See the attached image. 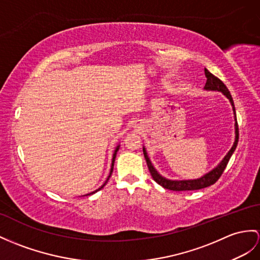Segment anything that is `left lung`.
<instances>
[{
	"mask_svg": "<svg viewBox=\"0 0 260 260\" xmlns=\"http://www.w3.org/2000/svg\"><path fill=\"white\" fill-rule=\"evenodd\" d=\"M205 76H206L207 80H206L204 89L205 90L220 91L225 97H227V99L230 100L231 105L233 106V111H234V115H235V142H234L232 149L229 151V153L225 155L224 159L221 160V162L218 164L216 168H214L212 171H210V172L206 173L205 175H203L200 179L182 180V181L169 180V179L163 178L162 175H160L159 172H157V171L154 169V167L152 166V163L150 161V157L148 156L147 151H145V148H143V154H144V157H145V161H147L148 168H149V171H150V173L152 175V178H153V180L157 183V184H160L164 188L171 189V191H194V189H201V188H204V187L213 185L214 183L220 178V175L223 174L224 170L227 166V163H229L232 154L234 153V151H235V149L237 147L239 134H238V124H237V119H236L235 107H234V101H233V98H232V94H231L230 90L227 89V87L224 85V82L221 81L220 79H218L216 76H214L213 74H211L206 68H205Z\"/></svg>",
	"mask_w": 260,
	"mask_h": 260,
	"instance_id": "left-lung-1",
	"label": "left lung"
}]
</instances>
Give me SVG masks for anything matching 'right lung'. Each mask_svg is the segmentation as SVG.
Returning <instances> with one entry per match:
<instances>
[{
  "label": "right lung",
  "instance_id": "1",
  "mask_svg": "<svg viewBox=\"0 0 260 260\" xmlns=\"http://www.w3.org/2000/svg\"><path fill=\"white\" fill-rule=\"evenodd\" d=\"M119 147H120V145H118V147H117V148H116V150H115V153H113V156H112V163H111V169H110V174H109V176H108V179H107V180H106V182L104 183V184L101 185L98 189H96V191H93V192H91V193H88V194H86L85 196H87V195H91V194H93V193H96L97 191H99V189H101V188H103V187L107 184V182H108V180L110 179V176H111V174H112V171H113V164H115V159H116V155H117V152H118V150H119Z\"/></svg>",
  "mask_w": 260,
  "mask_h": 260
}]
</instances>
